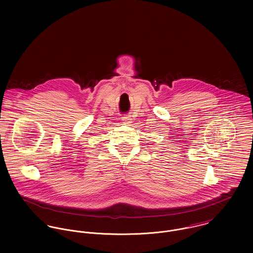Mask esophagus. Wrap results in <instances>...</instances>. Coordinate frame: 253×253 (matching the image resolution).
Instances as JSON below:
<instances>
[{"instance_id":"1","label":"esophagus","mask_w":253,"mask_h":253,"mask_svg":"<svg viewBox=\"0 0 253 253\" xmlns=\"http://www.w3.org/2000/svg\"><path fill=\"white\" fill-rule=\"evenodd\" d=\"M122 120H123V122H124V124H125V125H129V124L131 123V119H130L128 116L123 117V118H122Z\"/></svg>"}]
</instances>
